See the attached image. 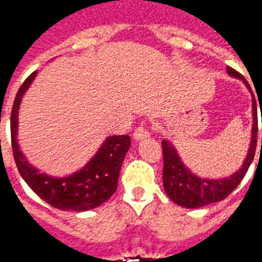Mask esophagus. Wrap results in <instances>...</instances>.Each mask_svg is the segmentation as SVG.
I'll return each mask as SVG.
<instances>
[{
  "label": "esophagus",
  "instance_id": "1",
  "mask_svg": "<svg viewBox=\"0 0 262 262\" xmlns=\"http://www.w3.org/2000/svg\"><path fill=\"white\" fill-rule=\"evenodd\" d=\"M148 136H150V132H148V129L144 125L139 126L136 130H135V133H133V139H135L136 142L143 140V139H146V137Z\"/></svg>",
  "mask_w": 262,
  "mask_h": 262
}]
</instances>
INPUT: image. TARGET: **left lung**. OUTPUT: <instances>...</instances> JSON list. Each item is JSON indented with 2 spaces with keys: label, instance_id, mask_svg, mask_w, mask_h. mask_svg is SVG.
Here are the masks:
<instances>
[{
  "label": "left lung",
  "instance_id": "8db88e82",
  "mask_svg": "<svg viewBox=\"0 0 262 262\" xmlns=\"http://www.w3.org/2000/svg\"><path fill=\"white\" fill-rule=\"evenodd\" d=\"M227 74L242 80L248 90L250 85L244 80L240 73L231 67H227ZM251 91V90H250ZM257 133H258V125H257V108H255V99L253 98V129H251V142L248 148L247 157L243 163L242 168L236 171L230 177L217 178V180H208L195 176L184 165L177 153L176 147L167 140L161 142L163 146V159H164V168H163V185H164L165 193L168 195L172 202H176L180 206L189 209H196L210 205V203L223 201L225 198L230 195L237 185L242 182L246 176L248 167L253 163L255 147H257ZM262 148V139H261Z\"/></svg>",
  "mask_w": 262,
  "mask_h": 262
}]
</instances>
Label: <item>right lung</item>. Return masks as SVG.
<instances>
[{
  "label": "right lung",
  "mask_w": 262,
  "mask_h": 262,
  "mask_svg": "<svg viewBox=\"0 0 262 262\" xmlns=\"http://www.w3.org/2000/svg\"><path fill=\"white\" fill-rule=\"evenodd\" d=\"M37 71L32 73L20 85L11 114V142L14 159L20 177L32 191L45 202L60 210L84 212L106 202L118 187L123 159L130 147V137L109 136L95 156L81 170L67 177H52L40 172L28 163L18 144V112L22 97L35 80Z\"/></svg>",
  "instance_id": "right-lung-1"
}]
</instances>
